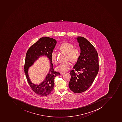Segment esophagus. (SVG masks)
<instances>
[{
  "instance_id": "1",
  "label": "esophagus",
  "mask_w": 122,
  "mask_h": 122,
  "mask_svg": "<svg viewBox=\"0 0 122 122\" xmlns=\"http://www.w3.org/2000/svg\"><path fill=\"white\" fill-rule=\"evenodd\" d=\"M65 73L64 72H61V75H64V74H65Z\"/></svg>"
}]
</instances>
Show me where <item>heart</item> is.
I'll return each mask as SVG.
<instances>
[{"mask_svg": "<svg viewBox=\"0 0 122 122\" xmlns=\"http://www.w3.org/2000/svg\"><path fill=\"white\" fill-rule=\"evenodd\" d=\"M73 44L68 42L64 43L60 47V49L66 54H67V59L70 60L73 62L75 63L79 58L81 55V50L77 47H73ZM51 58L53 62L57 63L56 52V51H53L51 54ZM71 62L68 61L61 63L56 67V70L58 71L66 72L69 70L71 67Z\"/></svg>", "mask_w": 122, "mask_h": 122, "instance_id": "obj_1", "label": "heart"}]
</instances>
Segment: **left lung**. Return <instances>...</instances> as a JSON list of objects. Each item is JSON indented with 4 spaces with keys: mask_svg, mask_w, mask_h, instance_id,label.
Masks as SVG:
<instances>
[{
    "mask_svg": "<svg viewBox=\"0 0 122 122\" xmlns=\"http://www.w3.org/2000/svg\"><path fill=\"white\" fill-rule=\"evenodd\" d=\"M81 49L79 58L71 71L69 88L75 93L85 92L92 85L99 70L98 54L94 46L85 38H76ZM76 71L78 73H75Z\"/></svg>",
    "mask_w": 122,
    "mask_h": 122,
    "instance_id": "obj_1",
    "label": "left lung"
}]
</instances>
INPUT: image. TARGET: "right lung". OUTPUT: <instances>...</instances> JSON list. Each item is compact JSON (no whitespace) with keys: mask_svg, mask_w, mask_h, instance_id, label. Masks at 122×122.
<instances>
[{"mask_svg":"<svg viewBox=\"0 0 122 122\" xmlns=\"http://www.w3.org/2000/svg\"><path fill=\"white\" fill-rule=\"evenodd\" d=\"M56 44V41L50 37H42L29 49L26 54L24 65V71L28 84L32 90L38 95L45 96L49 95L54 89L55 77L60 75V73L54 71L51 58V54ZM46 56L51 61V69L43 82L36 85L30 81L28 75L29 66L33 64L40 56Z\"/></svg>","mask_w":122,"mask_h":122,"instance_id":"add662e5","label":"right lung"}]
</instances>
